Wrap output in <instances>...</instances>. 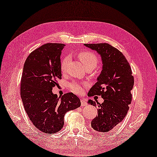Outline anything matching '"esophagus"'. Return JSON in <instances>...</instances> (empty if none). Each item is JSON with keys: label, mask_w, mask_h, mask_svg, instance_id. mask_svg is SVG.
I'll list each match as a JSON object with an SVG mask.
<instances>
[{"label": "esophagus", "mask_w": 157, "mask_h": 157, "mask_svg": "<svg viewBox=\"0 0 157 157\" xmlns=\"http://www.w3.org/2000/svg\"><path fill=\"white\" fill-rule=\"evenodd\" d=\"M81 106H85L87 105V102L84 98L81 99Z\"/></svg>", "instance_id": "1"}]
</instances>
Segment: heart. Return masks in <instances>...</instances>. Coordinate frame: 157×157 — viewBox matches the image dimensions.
<instances>
[{
    "mask_svg": "<svg viewBox=\"0 0 157 157\" xmlns=\"http://www.w3.org/2000/svg\"><path fill=\"white\" fill-rule=\"evenodd\" d=\"M77 56L79 60L81 61V63L84 64V66L86 67V69L93 70L97 67L99 63L98 57L94 53L90 51L78 52ZM68 60H69V59H68L67 56L64 57L61 60L60 70L62 72H65ZM85 86V84L77 82H72L69 84V89L72 93L76 94H81L82 93L84 87Z\"/></svg>",
    "mask_w": 157,
    "mask_h": 157,
    "instance_id": "b5f03b06",
    "label": "heart"
}]
</instances>
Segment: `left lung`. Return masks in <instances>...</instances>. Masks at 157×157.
Returning a JSON list of instances; mask_svg holds the SVG:
<instances>
[{
    "label": "left lung",
    "instance_id": "left-lung-1",
    "mask_svg": "<svg viewBox=\"0 0 157 157\" xmlns=\"http://www.w3.org/2000/svg\"><path fill=\"white\" fill-rule=\"evenodd\" d=\"M100 54L102 70L97 82L91 87L88 96H101L102 104L90 99L89 104L97 106L98 115L91 127L98 132L106 133L120 123L127 115L132 101L134 76L127 59L120 51L108 43L85 44Z\"/></svg>",
    "mask_w": 157,
    "mask_h": 157
}]
</instances>
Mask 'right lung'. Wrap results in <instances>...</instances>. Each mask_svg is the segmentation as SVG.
<instances>
[{
  "label": "right lung",
  "mask_w": 157,
  "mask_h": 157,
  "mask_svg": "<svg viewBox=\"0 0 157 157\" xmlns=\"http://www.w3.org/2000/svg\"><path fill=\"white\" fill-rule=\"evenodd\" d=\"M64 44L47 43L34 50L25 60L21 81V96L33 124L44 133L54 134L64 126V117L81 103L72 93L61 98L52 90L61 79L60 55Z\"/></svg>",
  "instance_id": "add662e5"
}]
</instances>
